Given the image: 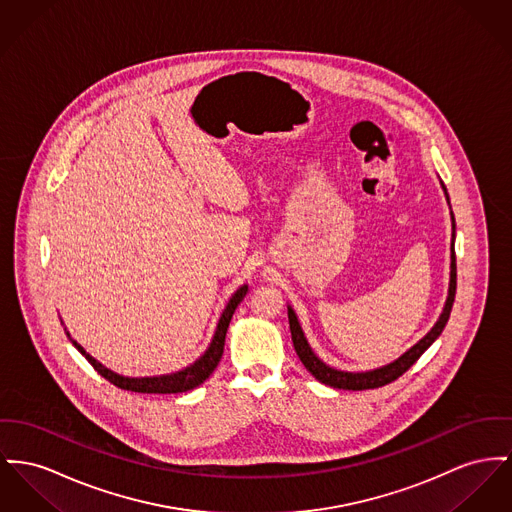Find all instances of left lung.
I'll return each instance as SVG.
<instances>
[{
  "label": "left lung",
  "instance_id": "8db88e82",
  "mask_svg": "<svg viewBox=\"0 0 512 512\" xmlns=\"http://www.w3.org/2000/svg\"><path fill=\"white\" fill-rule=\"evenodd\" d=\"M444 196L446 202L448 200V192L444 188ZM450 221H452V239H450V281H448V295H446V303H444L443 312L439 316V320L435 322V326L417 341L413 347H409L404 355H400L396 361L382 365L378 369H371V371H361V373H351V371H341V369H334L330 365H326L310 347L307 336L301 328V322L295 314L293 307H287V314H289V328H291V338H293V345L295 351L301 359V363L307 367L308 373L314 376L318 382L332 386V388H340V390H369V388H378L384 386L392 380H396L398 376L404 375L409 367L427 351V347H431V343L437 340L443 334L444 326L450 318V310H452V303H454V295H456V254H454V239H456V221H454V213L450 209Z\"/></svg>",
  "mask_w": 512,
  "mask_h": 512
}]
</instances>
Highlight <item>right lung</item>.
<instances>
[{"mask_svg": "<svg viewBox=\"0 0 512 512\" xmlns=\"http://www.w3.org/2000/svg\"><path fill=\"white\" fill-rule=\"evenodd\" d=\"M246 293H248V285L244 283L231 295L227 307L223 308V312L219 316V322H217V328H215V334L211 338V343L207 345L204 353L192 365H188V367H184V369H180L176 373H169V375H118V373L110 371L108 367H104L103 363H99L93 355H89L77 341L69 336L68 330H66V336L77 347V351L93 365V369L99 375L104 376L108 382H112L114 386H118L122 390L141 392V394H178V392H188V390L200 386L204 380H207L209 375L215 371V367L219 365L221 355H223V347H225V336H227V330H229V322H231L235 310L239 307L240 301L246 297Z\"/></svg>", "mask_w": 512, "mask_h": 512, "instance_id": "right-lung-1", "label": "right lung"}]
</instances>
